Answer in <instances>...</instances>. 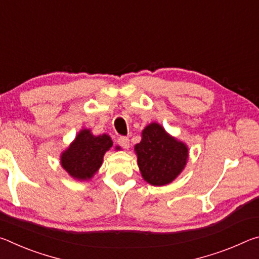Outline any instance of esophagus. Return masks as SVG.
<instances>
[{
  "instance_id": "34e87169",
  "label": "esophagus",
  "mask_w": 259,
  "mask_h": 259,
  "mask_svg": "<svg viewBox=\"0 0 259 259\" xmlns=\"http://www.w3.org/2000/svg\"><path fill=\"white\" fill-rule=\"evenodd\" d=\"M117 144L121 147L125 148V150H128L129 148V145H130V140H129V137H125V136H122V137H120L119 139H117Z\"/></svg>"
}]
</instances>
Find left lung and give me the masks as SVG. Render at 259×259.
<instances>
[{"mask_svg": "<svg viewBox=\"0 0 259 259\" xmlns=\"http://www.w3.org/2000/svg\"><path fill=\"white\" fill-rule=\"evenodd\" d=\"M143 178L154 186L171 183L186 164L188 150L182 142L151 123L143 130L142 142L135 146Z\"/></svg>", "mask_w": 259, "mask_h": 259, "instance_id": "1", "label": "left lung"}]
</instances>
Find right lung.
Listing matches in <instances>:
<instances>
[{
  "label": "right lung",
  "instance_id": "1",
  "mask_svg": "<svg viewBox=\"0 0 259 259\" xmlns=\"http://www.w3.org/2000/svg\"><path fill=\"white\" fill-rule=\"evenodd\" d=\"M112 146L113 142L108 135L96 137L90 130L84 129L78 133L71 146L63 153L61 165L74 178L89 179L102 165L105 152Z\"/></svg>",
  "mask_w": 259,
  "mask_h": 259
}]
</instances>
